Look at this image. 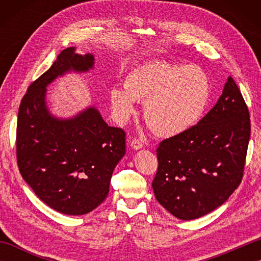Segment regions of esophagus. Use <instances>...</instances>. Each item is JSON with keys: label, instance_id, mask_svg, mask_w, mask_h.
<instances>
[{"label": "esophagus", "instance_id": "34e87169", "mask_svg": "<svg viewBox=\"0 0 261 261\" xmlns=\"http://www.w3.org/2000/svg\"><path fill=\"white\" fill-rule=\"evenodd\" d=\"M130 146L134 149H136V150H138V149H141L143 147V143L138 139H132L130 140Z\"/></svg>", "mask_w": 261, "mask_h": 261}]
</instances>
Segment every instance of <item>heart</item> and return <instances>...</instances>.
<instances>
[{"mask_svg": "<svg viewBox=\"0 0 261 261\" xmlns=\"http://www.w3.org/2000/svg\"><path fill=\"white\" fill-rule=\"evenodd\" d=\"M211 98L206 73L198 66L152 62L132 69L124 86H113L110 104L115 120L124 123L143 102V118L154 135L175 137L201 120Z\"/></svg>", "mask_w": 261, "mask_h": 261, "instance_id": "heart-1", "label": "heart"}]
</instances>
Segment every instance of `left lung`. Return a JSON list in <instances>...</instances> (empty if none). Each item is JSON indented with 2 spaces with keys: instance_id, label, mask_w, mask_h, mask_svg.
Listing matches in <instances>:
<instances>
[{
  "instance_id": "obj_1",
  "label": "left lung",
  "mask_w": 261,
  "mask_h": 261,
  "mask_svg": "<svg viewBox=\"0 0 261 261\" xmlns=\"http://www.w3.org/2000/svg\"><path fill=\"white\" fill-rule=\"evenodd\" d=\"M250 130L248 107L230 76L196 125L159 143L152 181L157 201L184 221L221 206L242 180Z\"/></svg>"
}]
</instances>
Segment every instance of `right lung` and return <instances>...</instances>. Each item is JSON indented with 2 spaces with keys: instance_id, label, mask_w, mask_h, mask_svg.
<instances>
[{
  "instance_id": "1",
  "label": "right lung",
  "mask_w": 261,
  "mask_h": 261,
  "mask_svg": "<svg viewBox=\"0 0 261 261\" xmlns=\"http://www.w3.org/2000/svg\"><path fill=\"white\" fill-rule=\"evenodd\" d=\"M94 56L65 49L28 88L16 125V162L36 195L57 212L83 215L107 198L115 166L125 153V132L109 126L90 107L69 119L47 108V86L68 71L93 68Z\"/></svg>"
}]
</instances>
